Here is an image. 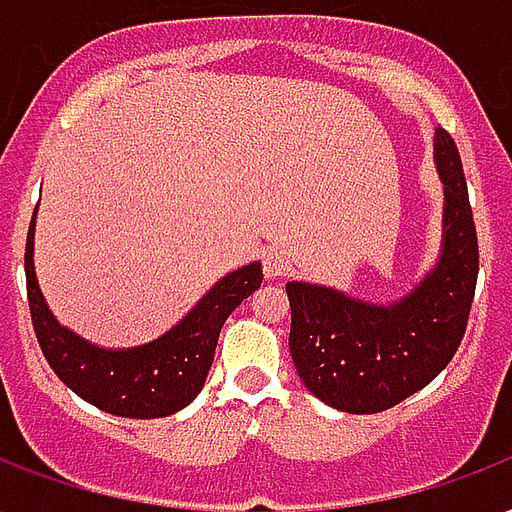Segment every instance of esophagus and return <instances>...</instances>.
Wrapping results in <instances>:
<instances>
[{
    "label": "esophagus",
    "instance_id": "esophagus-1",
    "mask_svg": "<svg viewBox=\"0 0 512 512\" xmlns=\"http://www.w3.org/2000/svg\"><path fill=\"white\" fill-rule=\"evenodd\" d=\"M288 269H291V253L269 251L267 256H264V275H267L269 280H275V277H283Z\"/></svg>",
    "mask_w": 512,
    "mask_h": 512
}]
</instances>
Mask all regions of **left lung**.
<instances>
[{
	"mask_svg": "<svg viewBox=\"0 0 512 512\" xmlns=\"http://www.w3.org/2000/svg\"><path fill=\"white\" fill-rule=\"evenodd\" d=\"M443 235L433 269L406 296L363 301L328 285L285 283L293 366L304 387L347 414H376L427 387L454 358L478 280V237L454 138L435 130Z\"/></svg>",
	"mask_w": 512,
	"mask_h": 512,
	"instance_id": "obj_1",
	"label": "left lung"
}]
</instances>
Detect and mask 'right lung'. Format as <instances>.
Wrapping results in <instances>:
<instances>
[{
	"instance_id": "1",
	"label": "right lung",
	"mask_w": 512,
	"mask_h": 512,
	"mask_svg": "<svg viewBox=\"0 0 512 512\" xmlns=\"http://www.w3.org/2000/svg\"><path fill=\"white\" fill-rule=\"evenodd\" d=\"M34 227L26 237V291L31 323L47 363L69 390L106 414L157 419L189 406L205 387L221 326L261 285V261L229 272L176 326L138 347H101L61 326L47 307L34 272Z\"/></svg>"
}]
</instances>
